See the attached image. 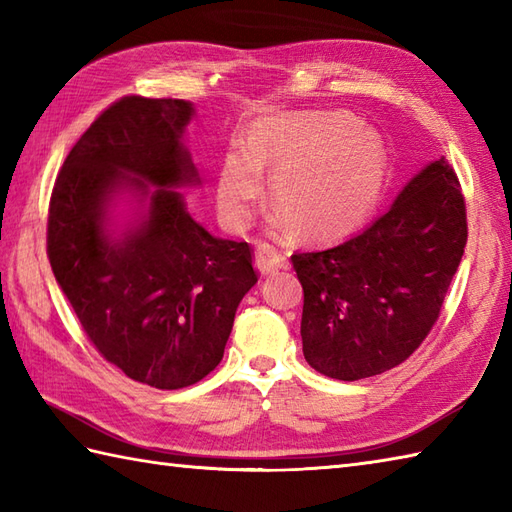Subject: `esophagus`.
<instances>
[{
	"instance_id": "34e87169",
	"label": "esophagus",
	"mask_w": 512,
	"mask_h": 512,
	"mask_svg": "<svg viewBox=\"0 0 512 512\" xmlns=\"http://www.w3.org/2000/svg\"><path fill=\"white\" fill-rule=\"evenodd\" d=\"M255 266L259 268V273L262 275H270L275 273V270L286 266V257L281 255L275 246L259 244L255 250Z\"/></svg>"
}]
</instances>
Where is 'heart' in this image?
Wrapping results in <instances>:
<instances>
[{"label": "heart", "mask_w": 512, "mask_h": 512, "mask_svg": "<svg viewBox=\"0 0 512 512\" xmlns=\"http://www.w3.org/2000/svg\"><path fill=\"white\" fill-rule=\"evenodd\" d=\"M264 167H275L270 202L275 222L295 224L312 239L350 233L363 224L389 178L387 149L345 112H290L257 121L244 151L228 154L217 176V209L244 228L264 193Z\"/></svg>", "instance_id": "obj_1"}]
</instances>
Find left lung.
I'll return each instance as SVG.
<instances>
[{
	"mask_svg": "<svg viewBox=\"0 0 512 512\" xmlns=\"http://www.w3.org/2000/svg\"><path fill=\"white\" fill-rule=\"evenodd\" d=\"M466 235L460 180L442 156L365 231L292 255L303 286L308 365L336 380H358L407 361L440 317Z\"/></svg>",
	"mask_w": 512,
	"mask_h": 512,
	"instance_id": "1",
	"label": "left lung"
}]
</instances>
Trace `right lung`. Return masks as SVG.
<instances>
[{
    "mask_svg": "<svg viewBox=\"0 0 512 512\" xmlns=\"http://www.w3.org/2000/svg\"><path fill=\"white\" fill-rule=\"evenodd\" d=\"M193 105L123 96L90 125L54 182L48 259L107 363L156 389L220 365L235 312L257 284L246 242L213 237L173 187L198 184L182 134ZM129 190L148 213L116 236L109 206Z\"/></svg>",
    "mask_w": 512,
    "mask_h": 512,
    "instance_id": "1",
    "label": "right lung"
}]
</instances>
